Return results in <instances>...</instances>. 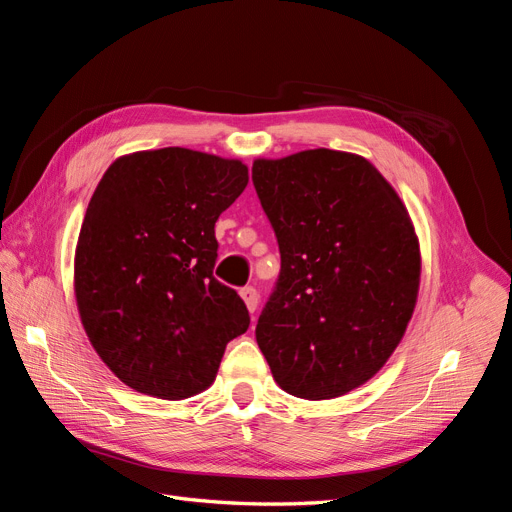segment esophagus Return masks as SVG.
<instances>
[{"label": "esophagus", "mask_w": 512, "mask_h": 512, "mask_svg": "<svg viewBox=\"0 0 512 512\" xmlns=\"http://www.w3.org/2000/svg\"><path fill=\"white\" fill-rule=\"evenodd\" d=\"M241 299L245 301L247 309H250V314H254L256 307H258V299H260V297H258V290L252 288V286L241 288Z\"/></svg>", "instance_id": "obj_1"}]
</instances>
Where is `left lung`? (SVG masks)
Listing matches in <instances>:
<instances>
[{
	"mask_svg": "<svg viewBox=\"0 0 512 512\" xmlns=\"http://www.w3.org/2000/svg\"><path fill=\"white\" fill-rule=\"evenodd\" d=\"M252 181L282 254L256 324L273 380L312 401L359 389L414 314L421 247L406 205L369 160L324 147L258 158Z\"/></svg>",
	"mask_w": 512,
	"mask_h": 512,
	"instance_id": "left-lung-1",
	"label": "left lung"
}]
</instances>
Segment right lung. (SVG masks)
<instances>
[{"mask_svg":"<svg viewBox=\"0 0 512 512\" xmlns=\"http://www.w3.org/2000/svg\"><path fill=\"white\" fill-rule=\"evenodd\" d=\"M247 181L241 160L183 147L106 168L76 241L74 294L91 346L130 389L198 395L250 327L239 294L213 277L215 222Z\"/></svg>","mask_w":512,"mask_h":512,"instance_id":"obj_1","label":"right lung"}]
</instances>
